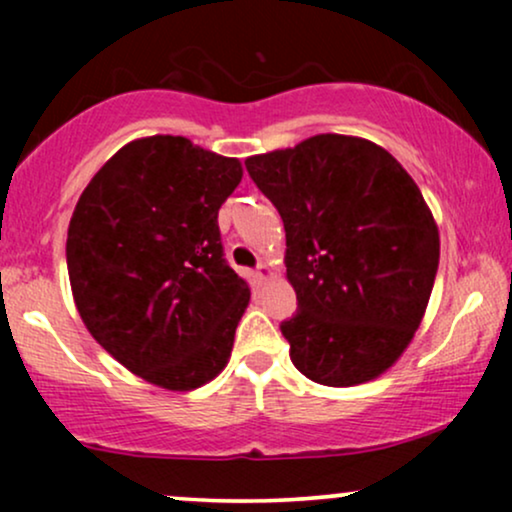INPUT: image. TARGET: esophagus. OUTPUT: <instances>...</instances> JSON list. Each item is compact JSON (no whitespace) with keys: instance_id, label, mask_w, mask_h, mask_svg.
I'll return each mask as SVG.
<instances>
[{"instance_id":"34e87169","label":"esophagus","mask_w":512,"mask_h":512,"mask_svg":"<svg viewBox=\"0 0 512 512\" xmlns=\"http://www.w3.org/2000/svg\"><path fill=\"white\" fill-rule=\"evenodd\" d=\"M269 276H272V269L267 267V264H260V267H257V279H269Z\"/></svg>"}]
</instances>
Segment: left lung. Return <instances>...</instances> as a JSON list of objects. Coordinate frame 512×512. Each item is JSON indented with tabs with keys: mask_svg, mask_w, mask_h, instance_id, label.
Masks as SVG:
<instances>
[{
	"mask_svg": "<svg viewBox=\"0 0 512 512\" xmlns=\"http://www.w3.org/2000/svg\"><path fill=\"white\" fill-rule=\"evenodd\" d=\"M245 168L284 221L293 366L330 387L378 378L414 339L438 272V226L416 182L383 146L346 134Z\"/></svg>",
	"mask_w": 512,
	"mask_h": 512,
	"instance_id": "obj_1",
	"label": "left lung"
}]
</instances>
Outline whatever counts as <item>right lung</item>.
<instances>
[{
    "mask_svg": "<svg viewBox=\"0 0 512 512\" xmlns=\"http://www.w3.org/2000/svg\"><path fill=\"white\" fill-rule=\"evenodd\" d=\"M240 178L238 158L156 134L122 146L76 202L67 233L76 310L146 383L195 390L231 358L250 289L223 260L216 219Z\"/></svg>",
    "mask_w": 512,
    "mask_h": 512,
    "instance_id": "add662e5",
    "label": "right lung"
}]
</instances>
